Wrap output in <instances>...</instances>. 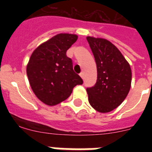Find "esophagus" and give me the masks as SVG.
I'll return each instance as SVG.
<instances>
[{"mask_svg": "<svg viewBox=\"0 0 152 152\" xmlns=\"http://www.w3.org/2000/svg\"><path fill=\"white\" fill-rule=\"evenodd\" d=\"M80 77H81V78L82 79H84V72H80Z\"/></svg>", "mask_w": 152, "mask_h": 152, "instance_id": "esophagus-1", "label": "esophagus"}]
</instances>
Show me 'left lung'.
<instances>
[{
	"mask_svg": "<svg viewBox=\"0 0 152 152\" xmlns=\"http://www.w3.org/2000/svg\"><path fill=\"white\" fill-rule=\"evenodd\" d=\"M94 56L97 79L87 88L90 104L96 111L108 113L119 107L131 87L130 65L120 51L108 40L87 37Z\"/></svg>",
	"mask_w": 152,
	"mask_h": 152,
	"instance_id": "8db88e82",
	"label": "left lung"
}]
</instances>
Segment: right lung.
<instances>
[{
	"label": "right lung",
	"instance_id": "add662e5",
	"mask_svg": "<svg viewBox=\"0 0 152 152\" xmlns=\"http://www.w3.org/2000/svg\"><path fill=\"white\" fill-rule=\"evenodd\" d=\"M77 36L61 33L36 48L31 55L26 74L36 96L49 106L64 101L82 78L73 70L67 50L77 41Z\"/></svg>",
	"mask_w": 152,
	"mask_h": 152
}]
</instances>
